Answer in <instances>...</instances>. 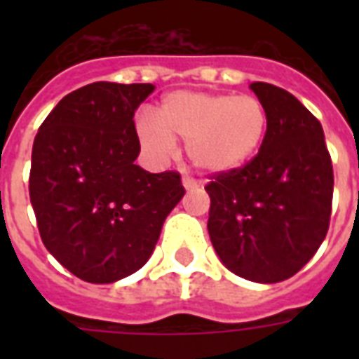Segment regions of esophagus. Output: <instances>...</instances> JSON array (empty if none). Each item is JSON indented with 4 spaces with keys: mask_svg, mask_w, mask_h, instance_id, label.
Listing matches in <instances>:
<instances>
[{
    "mask_svg": "<svg viewBox=\"0 0 359 359\" xmlns=\"http://www.w3.org/2000/svg\"><path fill=\"white\" fill-rule=\"evenodd\" d=\"M182 186H184L186 190H196L197 180H194L191 177H184V179H182Z\"/></svg>",
    "mask_w": 359,
    "mask_h": 359,
    "instance_id": "34e87169",
    "label": "esophagus"
}]
</instances>
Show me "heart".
<instances>
[{
  "label": "heart",
  "mask_w": 359,
  "mask_h": 359,
  "mask_svg": "<svg viewBox=\"0 0 359 359\" xmlns=\"http://www.w3.org/2000/svg\"><path fill=\"white\" fill-rule=\"evenodd\" d=\"M156 118L140 117L137 137L152 156L168 158L173 140L188 143V156L208 175L244 168L262 147L268 132L264 104L231 93L175 91L163 97Z\"/></svg>",
  "instance_id": "1"
}]
</instances>
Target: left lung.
<instances>
[{"mask_svg": "<svg viewBox=\"0 0 359 359\" xmlns=\"http://www.w3.org/2000/svg\"><path fill=\"white\" fill-rule=\"evenodd\" d=\"M250 87L266 108V137L244 168L210 175L207 227L231 272L278 283L306 266L326 238L334 168L320 121L298 98L264 81Z\"/></svg>", "mask_w": 359, "mask_h": 359, "instance_id": "obj_1", "label": "left lung"}]
</instances>
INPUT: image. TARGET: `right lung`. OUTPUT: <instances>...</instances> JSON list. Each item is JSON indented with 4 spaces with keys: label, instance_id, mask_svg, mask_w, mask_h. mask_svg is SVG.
Instances as JSON below:
<instances>
[{
    "label": "right lung",
    "instance_id": "right-lung-1",
    "mask_svg": "<svg viewBox=\"0 0 359 359\" xmlns=\"http://www.w3.org/2000/svg\"><path fill=\"white\" fill-rule=\"evenodd\" d=\"M152 91V83H89L61 98L35 135L29 197L42 244L87 283L140 270L184 196L177 171L134 163V111Z\"/></svg>",
    "mask_w": 359,
    "mask_h": 359
}]
</instances>
